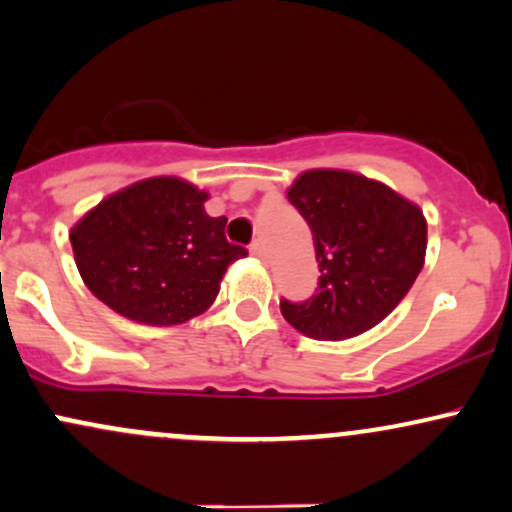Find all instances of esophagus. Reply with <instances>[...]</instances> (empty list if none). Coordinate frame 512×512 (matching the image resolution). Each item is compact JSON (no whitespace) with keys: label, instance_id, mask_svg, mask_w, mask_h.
Returning <instances> with one entry per match:
<instances>
[{"label":"esophagus","instance_id":"esophagus-1","mask_svg":"<svg viewBox=\"0 0 512 512\" xmlns=\"http://www.w3.org/2000/svg\"><path fill=\"white\" fill-rule=\"evenodd\" d=\"M250 255L257 257V260H264V257H267V252H264V245L260 240H255V243L250 245Z\"/></svg>","mask_w":512,"mask_h":512}]
</instances>
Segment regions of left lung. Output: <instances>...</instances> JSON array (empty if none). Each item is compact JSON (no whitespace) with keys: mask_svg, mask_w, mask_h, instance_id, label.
I'll return each instance as SVG.
<instances>
[{"mask_svg":"<svg viewBox=\"0 0 512 512\" xmlns=\"http://www.w3.org/2000/svg\"><path fill=\"white\" fill-rule=\"evenodd\" d=\"M289 202L313 231L320 281L308 301H281L286 322L320 342L383 322L424 267V211L383 182L332 168L298 175Z\"/></svg>","mask_w":512,"mask_h":512,"instance_id":"8db88e82","label":"left lung"}]
</instances>
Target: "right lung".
Returning <instances> with one entry per match:
<instances>
[{"mask_svg": "<svg viewBox=\"0 0 512 512\" xmlns=\"http://www.w3.org/2000/svg\"><path fill=\"white\" fill-rule=\"evenodd\" d=\"M180 178H149L105 197L69 233L88 291L134 322L168 327L209 308L228 264L248 250L226 240V216Z\"/></svg>", "mask_w": 512, "mask_h": 512, "instance_id": "obj_1", "label": "right lung"}]
</instances>
